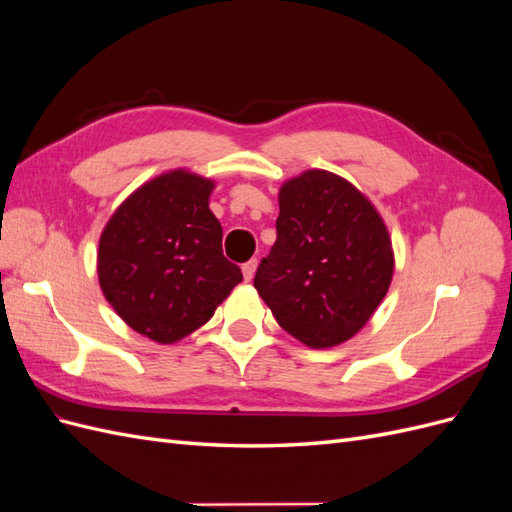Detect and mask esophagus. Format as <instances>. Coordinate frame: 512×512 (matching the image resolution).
<instances>
[{
    "label": "esophagus",
    "mask_w": 512,
    "mask_h": 512,
    "mask_svg": "<svg viewBox=\"0 0 512 512\" xmlns=\"http://www.w3.org/2000/svg\"><path fill=\"white\" fill-rule=\"evenodd\" d=\"M256 267H258V260H256V258L247 260L245 265L241 267V269H243V277H245V282H250V280H252L254 273H256Z\"/></svg>",
    "instance_id": "obj_1"
}]
</instances>
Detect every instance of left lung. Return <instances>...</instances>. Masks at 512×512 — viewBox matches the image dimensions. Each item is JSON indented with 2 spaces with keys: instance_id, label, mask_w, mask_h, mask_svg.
<instances>
[{
  "instance_id": "1",
  "label": "left lung",
  "mask_w": 512,
  "mask_h": 512,
  "mask_svg": "<svg viewBox=\"0 0 512 512\" xmlns=\"http://www.w3.org/2000/svg\"><path fill=\"white\" fill-rule=\"evenodd\" d=\"M275 230L254 286L280 327L309 348L337 346L361 331L395 265L369 200L342 177L307 170L282 185Z\"/></svg>"
}]
</instances>
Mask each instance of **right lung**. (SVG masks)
I'll return each instance as SVG.
<instances>
[{
	"label": "right lung",
	"instance_id": "obj_1",
	"mask_svg": "<svg viewBox=\"0 0 512 512\" xmlns=\"http://www.w3.org/2000/svg\"><path fill=\"white\" fill-rule=\"evenodd\" d=\"M213 181L173 170L138 188L100 237L106 301L134 331L173 344L213 316L241 280L209 209Z\"/></svg>",
	"mask_w": 512,
	"mask_h": 512
}]
</instances>
